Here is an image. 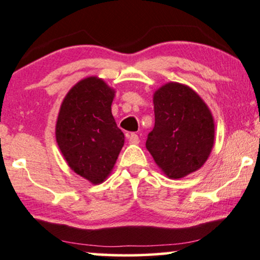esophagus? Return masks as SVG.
<instances>
[{"label": "esophagus", "instance_id": "obj_1", "mask_svg": "<svg viewBox=\"0 0 260 260\" xmlns=\"http://www.w3.org/2000/svg\"><path fill=\"white\" fill-rule=\"evenodd\" d=\"M127 140H129V143L130 144H138L140 143V138L135 133H131L127 135Z\"/></svg>", "mask_w": 260, "mask_h": 260}]
</instances>
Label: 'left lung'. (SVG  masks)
I'll return each mask as SVG.
<instances>
[{
    "instance_id": "1",
    "label": "left lung",
    "mask_w": 260,
    "mask_h": 260,
    "mask_svg": "<svg viewBox=\"0 0 260 260\" xmlns=\"http://www.w3.org/2000/svg\"><path fill=\"white\" fill-rule=\"evenodd\" d=\"M155 125L146 147L170 179L200 170L214 147L215 122L204 100L186 85L167 82L153 94Z\"/></svg>"
}]
</instances>
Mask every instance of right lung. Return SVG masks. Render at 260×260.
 Wrapping results in <instances>:
<instances>
[{"instance_id": "obj_1", "label": "right lung", "mask_w": 260, "mask_h": 260, "mask_svg": "<svg viewBox=\"0 0 260 260\" xmlns=\"http://www.w3.org/2000/svg\"><path fill=\"white\" fill-rule=\"evenodd\" d=\"M116 90L89 76L74 85L60 104L56 141L70 170L94 185L112 172L124 146L111 105Z\"/></svg>"}]
</instances>
